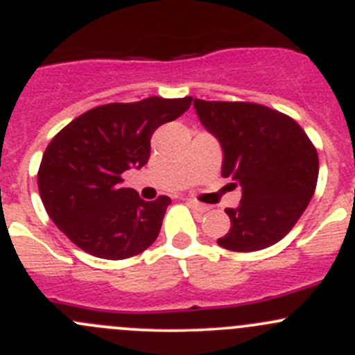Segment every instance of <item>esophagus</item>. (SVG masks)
<instances>
[{
    "instance_id": "34e87169",
    "label": "esophagus",
    "mask_w": 355,
    "mask_h": 355,
    "mask_svg": "<svg viewBox=\"0 0 355 355\" xmlns=\"http://www.w3.org/2000/svg\"><path fill=\"white\" fill-rule=\"evenodd\" d=\"M187 202H189V206L192 207V209L199 211V213H206V211H209V206H207V204L199 202V200H196V199H189Z\"/></svg>"
}]
</instances>
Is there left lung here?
Here are the masks:
<instances>
[{
    "label": "left lung",
    "mask_w": 355,
    "mask_h": 355,
    "mask_svg": "<svg viewBox=\"0 0 355 355\" xmlns=\"http://www.w3.org/2000/svg\"><path fill=\"white\" fill-rule=\"evenodd\" d=\"M200 123L223 148L221 177L242 185L241 206L218 244L252 252L277 244L299 221L318 184L320 159L288 114L245 101L194 99Z\"/></svg>",
    "instance_id": "obj_1"
}]
</instances>
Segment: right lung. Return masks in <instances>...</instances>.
Returning <instances> with one entry per match:
<instances>
[{
    "mask_svg": "<svg viewBox=\"0 0 355 355\" xmlns=\"http://www.w3.org/2000/svg\"><path fill=\"white\" fill-rule=\"evenodd\" d=\"M191 103V96H153L96 106L53 137L37 171L39 194L75 245L103 259H127L156 241L171 199L142 200L134 189L121 187V173L148 163L153 132Z\"/></svg>",
    "mask_w": 355,
    "mask_h": 355,
    "instance_id": "obj_1",
    "label": "right lung"
}]
</instances>
